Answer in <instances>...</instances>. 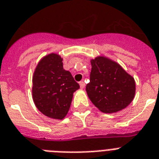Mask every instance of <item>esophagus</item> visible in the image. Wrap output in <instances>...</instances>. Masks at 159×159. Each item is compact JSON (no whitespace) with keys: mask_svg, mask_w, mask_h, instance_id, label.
<instances>
[{"mask_svg":"<svg viewBox=\"0 0 159 159\" xmlns=\"http://www.w3.org/2000/svg\"><path fill=\"white\" fill-rule=\"evenodd\" d=\"M80 89H84V88L85 87L84 82V81H80Z\"/></svg>","mask_w":159,"mask_h":159,"instance_id":"obj_1","label":"esophagus"}]
</instances>
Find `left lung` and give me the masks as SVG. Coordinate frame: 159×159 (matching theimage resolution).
Returning a JSON list of instances; mask_svg holds the SVG:
<instances>
[{"mask_svg":"<svg viewBox=\"0 0 159 159\" xmlns=\"http://www.w3.org/2000/svg\"><path fill=\"white\" fill-rule=\"evenodd\" d=\"M90 82L86 92L96 107L104 113H114L126 108L136 92L133 77L120 65L105 57L91 60Z\"/></svg>","mask_w":159,"mask_h":159,"instance_id":"obj_1","label":"left lung"}]
</instances>
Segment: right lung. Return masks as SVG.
I'll use <instances>...</instances> for the list:
<instances>
[{
    "label": "right lung",
    "instance_id": "right-lung-1",
    "mask_svg": "<svg viewBox=\"0 0 159 159\" xmlns=\"http://www.w3.org/2000/svg\"><path fill=\"white\" fill-rule=\"evenodd\" d=\"M32 82V98L38 110L52 119H63L80 85L70 72L63 69L62 58L55 53L43 57L35 68Z\"/></svg>",
    "mask_w": 159,
    "mask_h": 159
}]
</instances>
